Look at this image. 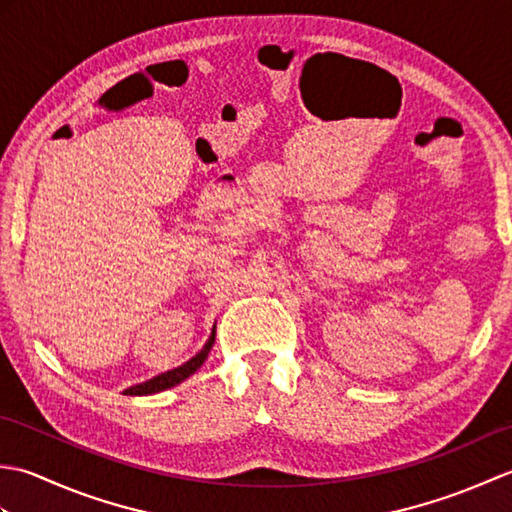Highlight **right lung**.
Wrapping results in <instances>:
<instances>
[{
	"mask_svg": "<svg viewBox=\"0 0 512 512\" xmlns=\"http://www.w3.org/2000/svg\"><path fill=\"white\" fill-rule=\"evenodd\" d=\"M213 343H215V328H213V332H211V336H209V341L204 343L202 350H200L198 354H195L193 358H189L187 363L176 367V369H171V372H165V374H160V376H156V378L145 380V383L129 387V389L123 391V394H125V396H149V394H158V391H165V389H169V387L180 385L182 380H187L191 374H195V372H198V369L202 367V363L206 361V356H209V352H211Z\"/></svg>",
	"mask_w": 512,
	"mask_h": 512,
	"instance_id": "add662e5",
	"label": "right lung"
}]
</instances>
